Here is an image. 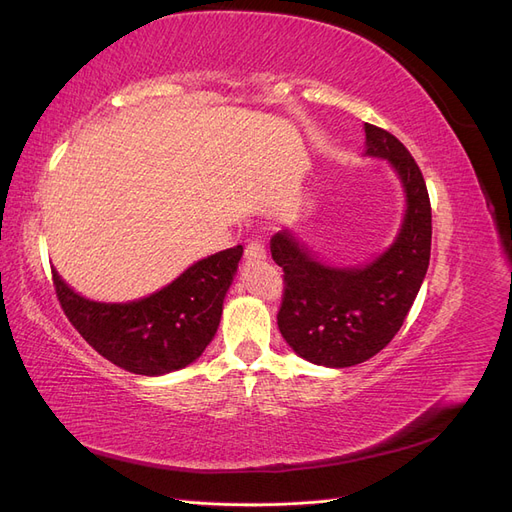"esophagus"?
<instances>
[{
  "mask_svg": "<svg viewBox=\"0 0 512 512\" xmlns=\"http://www.w3.org/2000/svg\"><path fill=\"white\" fill-rule=\"evenodd\" d=\"M265 256H267V250H265V245H262L260 239H252L250 243L245 245V258L247 260H262Z\"/></svg>",
  "mask_w": 512,
  "mask_h": 512,
  "instance_id": "esophagus-1",
  "label": "esophagus"
}]
</instances>
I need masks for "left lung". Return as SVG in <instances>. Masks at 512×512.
<instances>
[{"instance_id": "1", "label": "left lung", "mask_w": 512, "mask_h": 512, "mask_svg": "<svg viewBox=\"0 0 512 512\" xmlns=\"http://www.w3.org/2000/svg\"><path fill=\"white\" fill-rule=\"evenodd\" d=\"M367 156L386 158L404 183L406 218L395 243L365 267H329L282 230L271 256L284 271L277 327L305 361L352 367L378 354L404 324L431 254V205L421 168L397 138L365 123Z\"/></svg>"}]
</instances>
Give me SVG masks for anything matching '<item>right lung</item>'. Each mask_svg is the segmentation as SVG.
<instances>
[{"instance_id": "1", "label": "right lung", "mask_w": 512, "mask_h": 512, "mask_svg": "<svg viewBox=\"0 0 512 512\" xmlns=\"http://www.w3.org/2000/svg\"><path fill=\"white\" fill-rule=\"evenodd\" d=\"M241 254L235 245L198 260L173 284L132 303L89 301L51 271L61 309L91 348L132 374L162 376L190 365L209 346Z\"/></svg>"}]
</instances>
